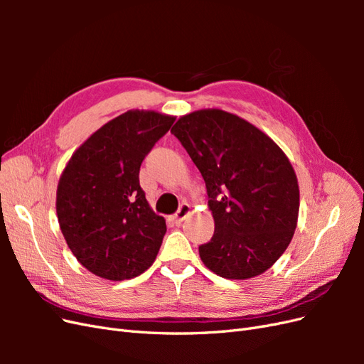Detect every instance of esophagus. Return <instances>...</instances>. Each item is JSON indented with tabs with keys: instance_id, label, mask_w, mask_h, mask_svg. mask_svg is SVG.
I'll return each mask as SVG.
<instances>
[{
	"instance_id": "34e87169",
	"label": "esophagus",
	"mask_w": 364,
	"mask_h": 364,
	"mask_svg": "<svg viewBox=\"0 0 364 364\" xmlns=\"http://www.w3.org/2000/svg\"><path fill=\"white\" fill-rule=\"evenodd\" d=\"M191 213V206L186 203V202H183V203H181V206H179V209H178V213L174 214V222L176 223H181V222H183V220L188 217V214Z\"/></svg>"
}]
</instances>
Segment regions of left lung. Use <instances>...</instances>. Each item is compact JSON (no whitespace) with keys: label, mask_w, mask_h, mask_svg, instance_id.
I'll list each match as a JSON object with an SVG mask.
<instances>
[{"label":"left lung","mask_w":364,"mask_h":364,"mask_svg":"<svg viewBox=\"0 0 364 364\" xmlns=\"http://www.w3.org/2000/svg\"><path fill=\"white\" fill-rule=\"evenodd\" d=\"M171 134L206 183L215 229L199 246L205 266L228 279L270 269L290 245L299 214L289 158L259 129L220 109L181 117Z\"/></svg>","instance_id":"8db88e82"}]
</instances>
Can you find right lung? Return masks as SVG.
<instances>
[{
    "instance_id": "obj_1",
    "label": "right lung",
    "mask_w": 364,
    "mask_h": 364,
    "mask_svg": "<svg viewBox=\"0 0 364 364\" xmlns=\"http://www.w3.org/2000/svg\"><path fill=\"white\" fill-rule=\"evenodd\" d=\"M174 119L127 111L87 138L60 176V230L77 261L97 277L135 278L158 255L167 226L146 199L139 168Z\"/></svg>"
}]
</instances>
